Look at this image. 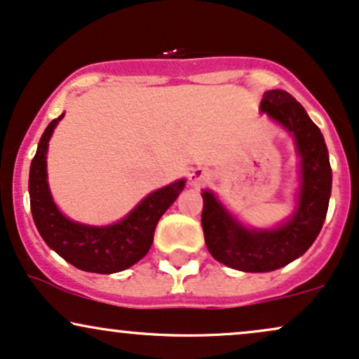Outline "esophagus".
<instances>
[{
  "label": "esophagus",
  "mask_w": 359,
  "mask_h": 359,
  "mask_svg": "<svg viewBox=\"0 0 359 359\" xmlns=\"http://www.w3.org/2000/svg\"><path fill=\"white\" fill-rule=\"evenodd\" d=\"M206 181H208V172H206L203 168H196V170L189 172V183H191L193 187H203Z\"/></svg>",
  "instance_id": "esophagus-1"
}]
</instances>
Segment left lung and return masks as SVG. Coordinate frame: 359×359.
<instances>
[{
  "label": "left lung",
  "mask_w": 359,
  "mask_h": 359,
  "mask_svg": "<svg viewBox=\"0 0 359 359\" xmlns=\"http://www.w3.org/2000/svg\"><path fill=\"white\" fill-rule=\"evenodd\" d=\"M262 112L294 134L301 156V193L294 217L276 230H247L213 196L203 191L205 243L218 262L242 272H271L301 257L323 229L331 196V164L318 126L285 90H269Z\"/></svg>",
  "instance_id": "left-lung-1"
}]
</instances>
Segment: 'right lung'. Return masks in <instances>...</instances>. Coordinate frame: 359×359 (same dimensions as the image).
I'll return each instance as SVG.
<instances>
[{
	"mask_svg": "<svg viewBox=\"0 0 359 359\" xmlns=\"http://www.w3.org/2000/svg\"><path fill=\"white\" fill-rule=\"evenodd\" d=\"M58 116L46 126L29 166V206L41 238L62 259L86 272L114 273L129 269L153 245L154 230L163 213L178 198L184 180L151 193L124 220L109 226H87L65 218L55 206L46 183V149Z\"/></svg>",
	"mask_w": 359,
	"mask_h": 359,
	"instance_id": "add662e5",
	"label": "right lung"
}]
</instances>
